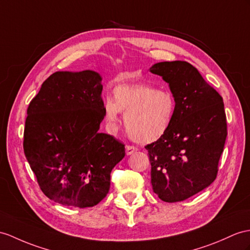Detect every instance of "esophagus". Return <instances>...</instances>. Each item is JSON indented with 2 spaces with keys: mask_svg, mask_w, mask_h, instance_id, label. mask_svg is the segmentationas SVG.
<instances>
[{
  "mask_svg": "<svg viewBox=\"0 0 250 250\" xmlns=\"http://www.w3.org/2000/svg\"><path fill=\"white\" fill-rule=\"evenodd\" d=\"M138 150V148L136 147V146H132V145H127L126 146V155L129 156L133 153H136V151Z\"/></svg>",
  "mask_w": 250,
  "mask_h": 250,
  "instance_id": "obj_1",
  "label": "esophagus"
}]
</instances>
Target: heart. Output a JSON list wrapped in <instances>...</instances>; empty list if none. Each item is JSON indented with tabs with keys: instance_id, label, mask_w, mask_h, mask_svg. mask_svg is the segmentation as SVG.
Returning <instances> with one entry per match:
<instances>
[{
	"instance_id": "heart-1",
	"label": "heart",
	"mask_w": 250,
	"mask_h": 250,
	"mask_svg": "<svg viewBox=\"0 0 250 250\" xmlns=\"http://www.w3.org/2000/svg\"><path fill=\"white\" fill-rule=\"evenodd\" d=\"M176 102L171 91L156 89L147 83H122L112 90V100L104 103V118L110 128L124 113L128 136L139 143H151L164 136L171 127Z\"/></svg>"
}]
</instances>
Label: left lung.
<instances>
[{
  "label": "left lung",
  "mask_w": 250,
  "mask_h": 250,
  "mask_svg": "<svg viewBox=\"0 0 250 250\" xmlns=\"http://www.w3.org/2000/svg\"><path fill=\"white\" fill-rule=\"evenodd\" d=\"M176 102L173 123L164 136L145 146L153 190L163 202H182L215 180L227 137L223 97L187 62L155 63Z\"/></svg>",
  "instance_id": "left-lung-1"
}]
</instances>
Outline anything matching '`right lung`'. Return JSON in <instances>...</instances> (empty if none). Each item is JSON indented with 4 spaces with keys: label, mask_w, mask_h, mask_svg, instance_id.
<instances>
[{
    "label": "right lung",
    "mask_w": 250,
    "mask_h": 250,
    "mask_svg": "<svg viewBox=\"0 0 250 250\" xmlns=\"http://www.w3.org/2000/svg\"><path fill=\"white\" fill-rule=\"evenodd\" d=\"M97 72H55L27 108L23 148L41 191L64 206L87 208L104 199L125 145L99 132L104 120Z\"/></svg>",
    "instance_id": "add662e5"
}]
</instances>
